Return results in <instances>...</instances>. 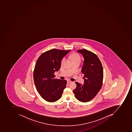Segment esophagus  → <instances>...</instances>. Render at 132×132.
Masks as SVG:
<instances>
[{"mask_svg":"<svg viewBox=\"0 0 132 132\" xmlns=\"http://www.w3.org/2000/svg\"><path fill=\"white\" fill-rule=\"evenodd\" d=\"M72 81H70V80H68V83H70L72 82Z\"/></svg>","mask_w":132,"mask_h":132,"instance_id":"1","label":"esophagus"}]
</instances>
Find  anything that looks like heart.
<instances>
[{"label":"heart","mask_w":132,"mask_h":132,"mask_svg":"<svg viewBox=\"0 0 132 132\" xmlns=\"http://www.w3.org/2000/svg\"><path fill=\"white\" fill-rule=\"evenodd\" d=\"M70 59H71L72 61H80V57L78 54H71L70 56ZM65 61V59H63L61 63L63 64Z\"/></svg>","instance_id":"heart-1"}]
</instances>
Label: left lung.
Segmentation results:
<instances>
[{"mask_svg": "<svg viewBox=\"0 0 132 132\" xmlns=\"http://www.w3.org/2000/svg\"><path fill=\"white\" fill-rule=\"evenodd\" d=\"M78 52L82 54L84 60L81 72L84 75L83 85L75 82V97L81 102H89L97 94L102 87L103 69L99 59L94 53L86 49Z\"/></svg>", "mask_w": 132, "mask_h": 132, "instance_id": "left-lung-1", "label": "left lung"}]
</instances>
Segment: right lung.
<instances>
[{
  "label": "right lung",
  "instance_id": "right-lung-1",
  "mask_svg": "<svg viewBox=\"0 0 132 132\" xmlns=\"http://www.w3.org/2000/svg\"><path fill=\"white\" fill-rule=\"evenodd\" d=\"M70 51L53 49L43 53L37 60L33 73L34 82L37 92L47 102L60 99L66 87V80L55 79L54 73L60 69L62 59Z\"/></svg>",
  "mask_w": 132,
  "mask_h": 132
}]
</instances>
